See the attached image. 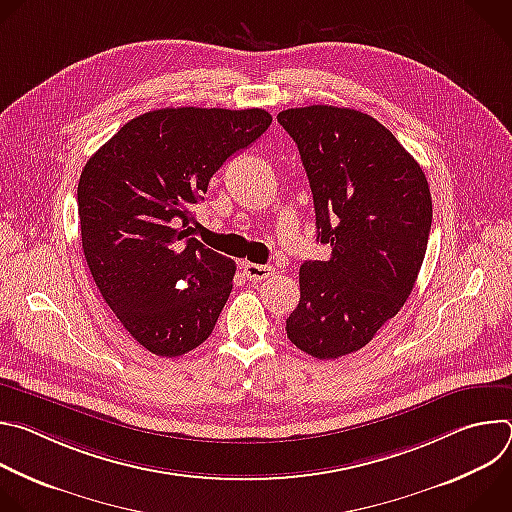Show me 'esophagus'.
<instances>
[{"mask_svg": "<svg viewBox=\"0 0 512 512\" xmlns=\"http://www.w3.org/2000/svg\"><path fill=\"white\" fill-rule=\"evenodd\" d=\"M241 267H243V273L247 275V279H251V281L269 279L275 271L271 265H257V263H243Z\"/></svg>", "mask_w": 512, "mask_h": 512, "instance_id": "34e87169", "label": "esophagus"}]
</instances>
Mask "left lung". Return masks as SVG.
<instances>
[{
    "label": "left lung",
    "mask_w": 512,
    "mask_h": 512,
    "mask_svg": "<svg viewBox=\"0 0 512 512\" xmlns=\"http://www.w3.org/2000/svg\"><path fill=\"white\" fill-rule=\"evenodd\" d=\"M296 141L328 261L300 267L287 338L330 360L360 350L409 298L429 229L427 178L397 137L367 113L312 105L277 115Z\"/></svg>",
    "instance_id": "8db88e82"
}]
</instances>
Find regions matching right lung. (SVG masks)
<instances>
[{
	"instance_id": "add662e5",
	"label": "right lung",
	"mask_w": 512,
	"mask_h": 512,
	"mask_svg": "<svg viewBox=\"0 0 512 512\" xmlns=\"http://www.w3.org/2000/svg\"><path fill=\"white\" fill-rule=\"evenodd\" d=\"M269 125L263 109H156L125 123L83 168L87 265L145 350L182 356L210 336L237 265L192 237L194 204L212 174Z\"/></svg>"
}]
</instances>
